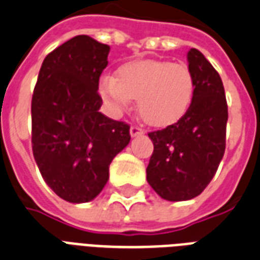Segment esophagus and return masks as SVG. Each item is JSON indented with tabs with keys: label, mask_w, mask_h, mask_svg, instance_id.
Segmentation results:
<instances>
[{
	"label": "esophagus",
	"mask_w": 260,
	"mask_h": 260,
	"mask_svg": "<svg viewBox=\"0 0 260 260\" xmlns=\"http://www.w3.org/2000/svg\"><path fill=\"white\" fill-rule=\"evenodd\" d=\"M142 134H144V131L142 129L140 126L138 125L131 126V136H132V138H135V136H138V135H142Z\"/></svg>",
	"instance_id": "obj_1"
}]
</instances>
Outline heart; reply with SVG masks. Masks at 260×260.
<instances>
[{
	"label": "heart",
	"mask_w": 260,
	"mask_h": 260,
	"mask_svg": "<svg viewBox=\"0 0 260 260\" xmlns=\"http://www.w3.org/2000/svg\"><path fill=\"white\" fill-rule=\"evenodd\" d=\"M99 94L116 116L138 98V110L144 121L152 126H166L188 112L195 80L187 65L139 59L121 65L116 77H101Z\"/></svg>",
	"instance_id": "1"
}]
</instances>
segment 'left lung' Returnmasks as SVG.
<instances>
[{
  "mask_svg": "<svg viewBox=\"0 0 260 260\" xmlns=\"http://www.w3.org/2000/svg\"><path fill=\"white\" fill-rule=\"evenodd\" d=\"M195 80L188 112L165 129L150 132L154 151L147 181L162 199L189 201L201 195L225 152L228 105L221 77L196 49L187 54Z\"/></svg>",
  "mask_w": 260,
  "mask_h": 260,
  "instance_id": "1",
  "label": "left lung"
}]
</instances>
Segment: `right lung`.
Wrapping results in <instances>:
<instances>
[{"mask_svg":"<svg viewBox=\"0 0 260 260\" xmlns=\"http://www.w3.org/2000/svg\"><path fill=\"white\" fill-rule=\"evenodd\" d=\"M110 47L77 35L43 59L31 102L32 152L57 195L86 203L109 180V165L131 140L129 125L99 112V77Z\"/></svg>","mask_w":260,"mask_h":260,"instance_id":"right-lung-1","label":"right lung"}]
</instances>
